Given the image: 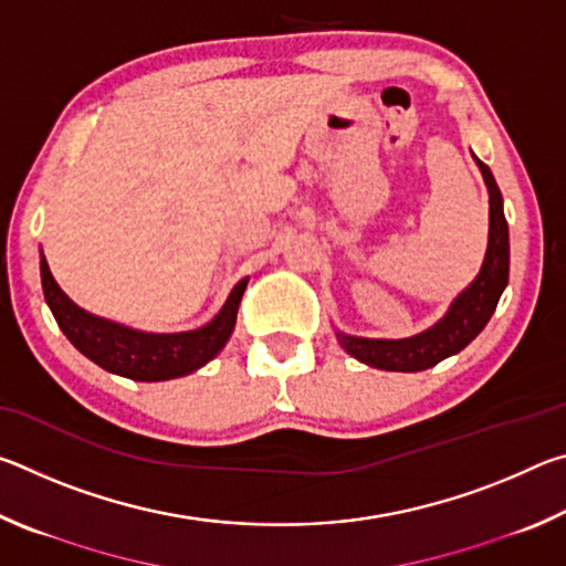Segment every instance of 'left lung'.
I'll return each mask as SVG.
<instances>
[{
  "label": "left lung",
  "instance_id": "8db88e82",
  "mask_svg": "<svg viewBox=\"0 0 566 566\" xmlns=\"http://www.w3.org/2000/svg\"><path fill=\"white\" fill-rule=\"evenodd\" d=\"M474 157V155H472ZM490 191V239L476 280L457 296L449 312L434 327L407 339H367L352 337L337 329L342 349L354 359L387 371H421L434 367L452 354L462 352L479 332L486 327L496 310V302L510 282V227L504 219L502 191L496 187L492 169L474 157Z\"/></svg>",
  "mask_w": 566,
  "mask_h": 566
}]
</instances>
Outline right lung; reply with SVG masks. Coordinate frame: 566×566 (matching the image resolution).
I'll return each instance as SVG.
<instances>
[{"instance_id":"right-lung-1","label":"right lung","mask_w":566,"mask_h":566,"mask_svg":"<svg viewBox=\"0 0 566 566\" xmlns=\"http://www.w3.org/2000/svg\"><path fill=\"white\" fill-rule=\"evenodd\" d=\"M40 272L44 300L50 304L56 324L64 332L84 357L99 364L102 369L112 375L127 377L134 381H167L191 375L207 361H212L224 349L237 324V312L247 282H239L229 300L219 310L217 317L205 327L177 334H155L124 327L119 322L104 319L82 310L70 296L62 292V286L50 272L44 254L40 252Z\"/></svg>"}]
</instances>
